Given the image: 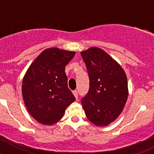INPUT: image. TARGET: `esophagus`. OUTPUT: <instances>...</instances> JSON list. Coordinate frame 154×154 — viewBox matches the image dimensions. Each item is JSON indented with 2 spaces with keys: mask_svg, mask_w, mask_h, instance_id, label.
Segmentation results:
<instances>
[{
  "mask_svg": "<svg viewBox=\"0 0 154 154\" xmlns=\"http://www.w3.org/2000/svg\"><path fill=\"white\" fill-rule=\"evenodd\" d=\"M72 92H73V94H74V96H75V99H78V92H77L76 90H74Z\"/></svg>",
  "mask_w": 154,
  "mask_h": 154,
  "instance_id": "1",
  "label": "esophagus"
}]
</instances>
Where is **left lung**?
I'll use <instances>...</instances> for the list:
<instances>
[{
    "label": "left lung",
    "mask_w": 154,
    "mask_h": 154,
    "mask_svg": "<svg viewBox=\"0 0 154 154\" xmlns=\"http://www.w3.org/2000/svg\"><path fill=\"white\" fill-rule=\"evenodd\" d=\"M81 55L89 77V89L81 100L82 108L93 124L107 126L119 116L127 100L126 73L101 48L92 47Z\"/></svg>",
    "instance_id": "obj_1"
}]
</instances>
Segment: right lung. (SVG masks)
Instances as JSON below:
<instances>
[{
    "instance_id": "add662e5",
    "label": "right lung",
    "mask_w": 154,
    "mask_h": 154,
    "mask_svg": "<svg viewBox=\"0 0 154 154\" xmlns=\"http://www.w3.org/2000/svg\"><path fill=\"white\" fill-rule=\"evenodd\" d=\"M75 51L57 48L44 50L35 58L22 82V96L29 113L38 122L52 125L75 100L68 87L65 68Z\"/></svg>"
}]
</instances>
